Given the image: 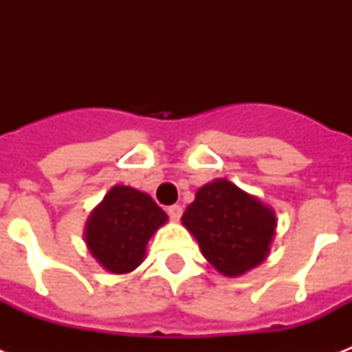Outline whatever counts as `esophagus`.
Returning <instances> with one entry per match:
<instances>
[{
    "label": "esophagus",
    "mask_w": 352,
    "mask_h": 352,
    "mask_svg": "<svg viewBox=\"0 0 352 352\" xmlns=\"http://www.w3.org/2000/svg\"><path fill=\"white\" fill-rule=\"evenodd\" d=\"M168 215H170V217L173 221L181 219V215H182V206H181V204H173V206H170V208H168Z\"/></svg>",
    "instance_id": "34e87169"
}]
</instances>
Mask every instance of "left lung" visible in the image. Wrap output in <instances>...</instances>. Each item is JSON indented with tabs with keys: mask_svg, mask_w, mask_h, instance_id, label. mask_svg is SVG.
<instances>
[{
	"mask_svg": "<svg viewBox=\"0 0 352 352\" xmlns=\"http://www.w3.org/2000/svg\"><path fill=\"white\" fill-rule=\"evenodd\" d=\"M182 225L197 239L210 265L225 276H239L267 257L276 215L259 199L217 179L199 190Z\"/></svg>",
	"mask_w": 352,
	"mask_h": 352,
	"instance_id": "left-lung-1",
	"label": "left lung"
}]
</instances>
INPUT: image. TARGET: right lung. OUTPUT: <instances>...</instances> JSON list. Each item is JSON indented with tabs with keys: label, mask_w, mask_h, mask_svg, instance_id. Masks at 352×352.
<instances>
[{
	"label": "right lung",
	"mask_w": 352,
	"mask_h": 352,
	"mask_svg": "<svg viewBox=\"0 0 352 352\" xmlns=\"http://www.w3.org/2000/svg\"><path fill=\"white\" fill-rule=\"evenodd\" d=\"M168 215L148 193L129 186L109 190L85 226L89 252L113 274L131 272L142 263L148 239Z\"/></svg>",
	"instance_id": "1"
}]
</instances>
